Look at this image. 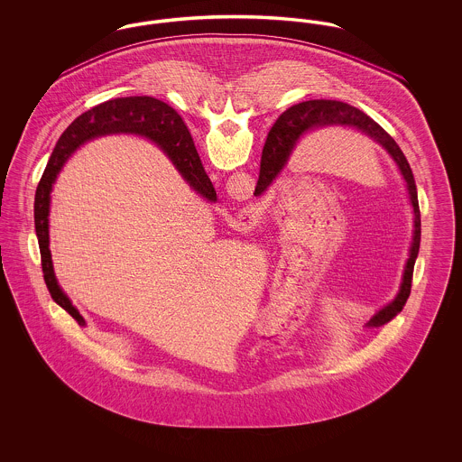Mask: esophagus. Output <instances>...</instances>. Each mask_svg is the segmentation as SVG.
<instances>
[{
    "label": "esophagus",
    "instance_id": "34e87169",
    "mask_svg": "<svg viewBox=\"0 0 462 462\" xmlns=\"http://www.w3.org/2000/svg\"><path fill=\"white\" fill-rule=\"evenodd\" d=\"M249 218H254V217H249Z\"/></svg>",
    "mask_w": 462,
    "mask_h": 462
}]
</instances>
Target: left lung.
<instances>
[{"label": "left lung", "instance_id": "1", "mask_svg": "<svg viewBox=\"0 0 462 462\" xmlns=\"http://www.w3.org/2000/svg\"><path fill=\"white\" fill-rule=\"evenodd\" d=\"M330 125H341L350 126L358 132L365 133L371 136L374 142H377L388 154L393 157V161L407 181L409 199L414 209V237L409 253V260L403 270L402 286L396 294L395 300L381 308L373 319L367 322L369 328H381L393 320L396 315L403 310L409 296H411V286H412V273H414V263L419 254V244H420V213H419L418 187L416 180L412 175L411 164L407 157L402 152V149L396 145L395 140L384 132L374 119H371L365 112H362L353 106L337 100H308L296 104L292 107L281 114V117L275 121L273 128L268 133L264 142L263 154L260 162V178L254 189V196H262L264 190L272 185V181L284 170L287 159L294 151L296 143L305 133L311 132L315 128H324Z\"/></svg>", "mask_w": 462, "mask_h": 462}]
</instances>
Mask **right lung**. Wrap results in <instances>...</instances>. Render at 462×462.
<instances>
[{
  "label": "right lung",
  "instance_id": "right-lung-1",
  "mask_svg": "<svg viewBox=\"0 0 462 462\" xmlns=\"http://www.w3.org/2000/svg\"><path fill=\"white\" fill-rule=\"evenodd\" d=\"M110 133H134L154 140L164 151V154L171 159V162L185 178V181L198 194L208 200H217L215 187L209 176L204 171L192 134L181 121V117L164 102L152 97L114 98L87 110L78 119H74L59 138L53 152L48 159L43 176L38 183L34 196V226L42 253V268L46 287L53 301L64 308L72 319H76L79 326H85V319L64 294L53 272L51 253L48 247L50 192L69 155L91 138Z\"/></svg>",
  "mask_w": 462,
  "mask_h": 462
}]
</instances>
